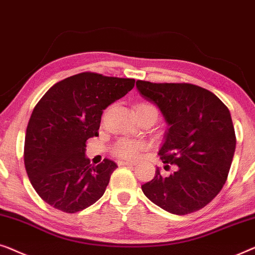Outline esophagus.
<instances>
[{
	"label": "esophagus",
	"mask_w": 255,
	"mask_h": 255,
	"mask_svg": "<svg viewBox=\"0 0 255 255\" xmlns=\"http://www.w3.org/2000/svg\"><path fill=\"white\" fill-rule=\"evenodd\" d=\"M118 165H126V166H131V165H135V163L128 162V160H120V162H118Z\"/></svg>",
	"instance_id": "esophagus-1"
}]
</instances>
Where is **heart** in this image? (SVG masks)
<instances>
[{
  "mask_svg": "<svg viewBox=\"0 0 255 255\" xmlns=\"http://www.w3.org/2000/svg\"><path fill=\"white\" fill-rule=\"evenodd\" d=\"M137 107L142 109H150L157 112V109L151 104H139ZM158 113V112H157ZM145 148V143L143 141H134V139L129 138H119L114 143L112 152L119 158L125 159H134L138 156V153Z\"/></svg>",
  "mask_w": 255,
  "mask_h": 255,
  "instance_id": "heart-1",
  "label": "heart"
}]
</instances>
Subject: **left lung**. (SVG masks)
I'll return each mask as SVG.
<instances>
[{
  "mask_svg": "<svg viewBox=\"0 0 255 255\" xmlns=\"http://www.w3.org/2000/svg\"><path fill=\"white\" fill-rule=\"evenodd\" d=\"M136 87L170 126L160 159L178 166L168 177L157 168L155 178L142 185L143 193L171 214L202 209L221 192L231 167L237 141L230 111L213 92L194 84L138 80Z\"/></svg>",
  "mask_w": 255,
  "mask_h": 255,
  "instance_id": "1",
  "label": "left lung"
}]
</instances>
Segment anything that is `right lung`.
I'll return each mask as SVG.
<instances>
[{"label":"right lung","mask_w":255,"mask_h":255,"mask_svg":"<svg viewBox=\"0 0 255 255\" xmlns=\"http://www.w3.org/2000/svg\"><path fill=\"white\" fill-rule=\"evenodd\" d=\"M134 85V78L85 71L57 82L39 100L26 128L24 164L46 203L74 214L102 198L118 166L107 158L92 166L87 141L98 135L103 111Z\"/></svg>","instance_id":"add662e5"}]
</instances>
